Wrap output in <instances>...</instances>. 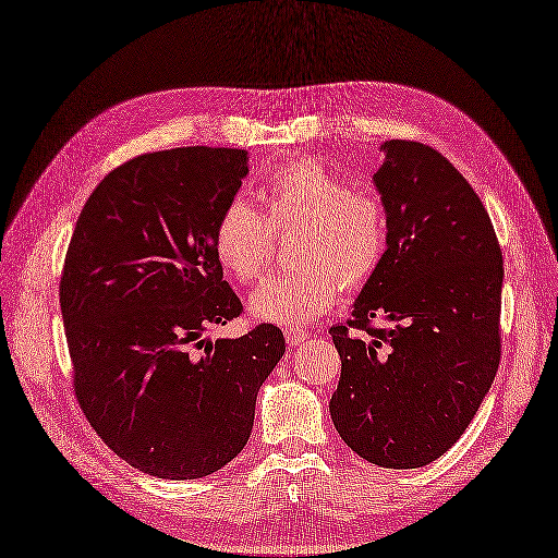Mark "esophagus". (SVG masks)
I'll list each match as a JSON object with an SVG mask.
<instances>
[{"label":"esophagus","instance_id":"obj_1","mask_svg":"<svg viewBox=\"0 0 558 558\" xmlns=\"http://www.w3.org/2000/svg\"><path fill=\"white\" fill-rule=\"evenodd\" d=\"M306 339H308V332H306V330H296V327H288V330H284V341H288L290 347L304 344Z\"/></svg>","mask_w":558,"mask_h":558}]
</instances>
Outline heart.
<instances>
[{
	"label": "heart",
	"mask_w": 558,
	"mask_h": 558,
	"mask_svg": "<svg viewBox=\"0 0 558 558\" xmlns=\"http://www.w3.org/2000/svg\"><path fill=\"white\" fill-rule=\"evenodd\" d=\"M262 211L231 199L211 231L219 264L235 282L259 278L274 252V233L296 231L290 274L264 280L250 296L256 318L306 325L375 278L389 247L387 207L373 193L351 191L347 179L318 160H294L256 185Z\"/></svg>",
	"instance_id": "heart-1"
}]
</instances>
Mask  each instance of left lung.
I'll use <instances>...</instances> for the list:
<instances>
[{"instance_id":"obj_1","label":"left lung","mask_w":558,"mask_h":558,"mask_svg":"<svg viewBox=\"0 0 558 558\" xmlns=\"http://www.w3.org/2000/svg\"><path fill=\"white\" fill-rule=\"evenodd\" d=\"M381 150L373 179L389 247L351 320L330 327L341 359L330 415L363 460L417 469L460 440L490 391L502 353V250L448 157L401 138Z\"/></svg>"}]
</instances>
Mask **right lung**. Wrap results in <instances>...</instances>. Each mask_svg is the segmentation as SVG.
<instances>
[{
    "mask_svg": "<svg viewBox=\"0 0 558 558\" xmlns=\"http://www.w3.org/2000/svg\"><path fill=\"white\" fill-rule=\"evenodd\" d=\"M245 177L240 148L138 155L96 185L68 245L61 313L77 403L143 474L191 481L231 462L284 353L270 323L203 337L242 313L211 231Z\"/></svg>",
    "mask_w": 558,
    "mask_h": 558,
    "instance_id": "add662e5",
    "label": "right lung"
}]
</instances>
